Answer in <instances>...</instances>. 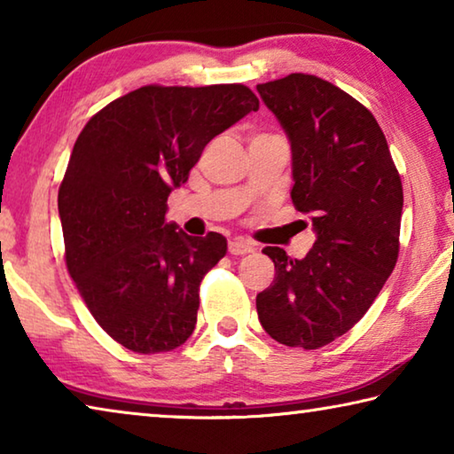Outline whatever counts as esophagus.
<instances>
[{
  "label": "esophagus",
  "mask_w": 454,
  "mask_h": 454,
  "mask_svg": "<svg viewBox=\"0 0 454 454\" xmlns=\"http://www.w3.org/2000/svg\"><path fill=\"white\" fill-rule=\"evenodd\" d=\"M254 250V246L250 242L242 240V238H232V240L228 242V252L234 256H242V254H248V252Z\"/></svg>",
  "instance_id": "1"
}]
</instances>
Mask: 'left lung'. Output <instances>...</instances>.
Wrapping results in <instances>:
<instances>
[{"label": "left lung", "instance_id": "obj_1", "mask_svg": "<svg viewBox=\"0 0 454 454\" xmlns=\"http://www.w3.org/2000/svg\"><path fill=\"white\" fill-rule=\"evenodd\" d=\"M292 145V204L317 242L302 260L266 246L274 280L256 296L276 342L314 350L356 325L395 270L403 182L368 107L310 74L258 83Z\"/></svg>", "mask_w": 454, "mask_h": 454}]
</instances>
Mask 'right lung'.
I'll return each instance as SVG.
<instances>
[{
    "label": "right lung",
    "mask_w": 454,
    "mask_h": 454,
    "mask_svg": "<svg viewBox=\"0 0 454 454\" xmlns=\"http://www.w3.org/2000/svg\"><path fill=\"white\" fill-rule=\"evenodd\" d=\"M258 107L242 83H150L102 107L75 140L58 192L66 266L91 317L128 350L168 352L194 333L200 282L226 238L176 230L166 202L206 144Z\"/></svg>",
    "instance_id": "right-lung-1"
}]
</instances>
